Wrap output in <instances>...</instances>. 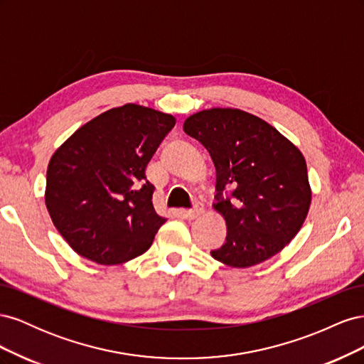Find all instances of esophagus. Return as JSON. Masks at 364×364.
Listing matches in <instances>:
<instances>
[{
    "instance_id": "esophagus-1",
    "label": "esophagus",
    "mask_w": 364,
    "mask_h": 364,
    "mask_svg": "<svg viewBox=\"0 0 364 364\" xmlns=\"http://www.w3.org/2000/svg\"><path fill=\"white\" fill-rule=\"evenodd\" d=\"M203 209L205 208H203V205L200 202H196L193 209H188V211H183V215H185V218L194 220V218H197V217L203 214Z\"/></svg>"
}]
</instances>
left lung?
Listing matches in <instances>:
<instances>
[{
  "instance_id": "1",
  "label": "left lung",
  "mask_w": 364,
  "mask_h": 364,
  "mask_svg": "<svg viewBox=\"0 0 364 364\" xmlns=\"http://www.w3.org/2000/svg\"><path fill=\"white\" fill-rule=\"evenodd\" d=\"M183 130L209 151L217 173L214 208L226 220L214 259L246 269L272 258L299 232L311 203L306 162L266 121L240 109H206ZM227 197H224V194Z\"/></svg>"
}]
</instances>
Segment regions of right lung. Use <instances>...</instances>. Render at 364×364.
<instances>
[{
	"instance_id": "obj_1",
	"label": "right lung",
	"mask_w": 364,
	"mask_h": 364,
	"mask_svg": "<svg viewBox=\"0 0 364 364\" xmlns=\"http://www.w3.org/2000/svg\"><path fill=\"white\" fill-rule=\"evenodd\" d=\"M174 124L170 114L129 103L87 121L54 151L46 205L74 252L114 266L151 246L165 218L153 208L146 167Z\"/></svg>"
}]
</instances>
